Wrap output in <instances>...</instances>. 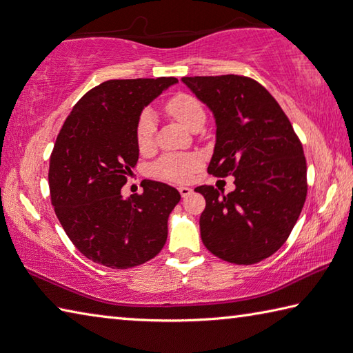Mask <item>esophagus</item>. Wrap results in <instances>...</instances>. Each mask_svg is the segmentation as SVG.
Segmentation results:
<instances>
[{"mask_svg": "<svg viewBox=\"0 0 353 353\" xmlns=\"http://www.w3.org/2000/svg\"><path fill=\"white\" fill-rule=\"evenodd\" d=\"M179 192H181V196H182L183 199H186V197L191 196L192 190L188 188V186H181V188H179Z\"/></svg>", "mask_w": 353, "mask_h": 353, "instance_id": "1", "label": "esophagus"}]
</instances>
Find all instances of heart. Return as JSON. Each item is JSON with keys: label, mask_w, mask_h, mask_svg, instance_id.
Wrapping results in <instances>:
<instances>
[{"label": "heart", "mask_w": 353, "mask_h": 353, "mask_svg": "<svg viewBox=\"0 0 353 353\" xmlns=\"http://www.w3.org/2000/svg\"><path fill=\"white\" fill-rule=\"evenodd\" d=\"M163 108L170 117L174 118L176 121L181 123L183 127L190 129L191 132L205 124L206 112H205L203 104H201L196 97L191 94L179 92L176 95H172L167 101H165ZM154 130H156V123H154L153 115L150 114L148 110L142 112L137 123V144L142 152L152 145ZM196 168H197L196 157L177 156V154L165 156L156 165L157 174L165 179H170V181H179V182L186 181Z\"/></svg>", "instance_id": "heart-1"}]
</instances>
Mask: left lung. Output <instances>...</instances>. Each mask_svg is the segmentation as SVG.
<instances>
[{
    "label": "left lung",
    "mask_w": 353,
    "mask_h": 353,
    "mask_svg": "<svg viewBox=\"0 0 353 353\" xmlns=\"http://www.w3.org/2000/svg\"><path fill=\"white\" fill-rule=\"evenodd\" d=\"M215 118V147L208 172L235 177L224 194H203L200 235L223 261L250 265L272 256L287 241L306 199L303 148L287 115L267 89L243 76L182 77Z\"/></svg>",
    "instance_id": "1"
}]
</instances>
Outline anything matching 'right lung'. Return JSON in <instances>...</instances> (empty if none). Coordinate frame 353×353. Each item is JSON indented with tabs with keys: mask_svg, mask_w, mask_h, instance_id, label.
<instances>
[{
	"mask_svg": "<svg viewBox=\"0 0 353 353\" xmlns=\"http://www.w3.org/2000/svg\"><path fill=\"white\" fill-rule=\"evenodd\" d=\"M176 83L174 77L103 81L81 97L57 134L48 171L51 203L72 244L97 264L137 267L167 241L179 191L144 181V192L124 199L121 188L139 157L142 109Z\"/></svg>",
	"mask_w": 353,
	"mask_h": 353,
	"instance_id": "right-lung-1",
	"label": "right lung"
}]
</instances>
